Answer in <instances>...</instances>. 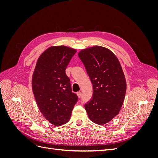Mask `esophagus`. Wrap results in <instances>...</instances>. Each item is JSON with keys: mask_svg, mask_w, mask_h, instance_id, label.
<instances>
[{"mask_svg": "<svg viewBox=\"0 0 158 158\" xmlns=\"http://www.w3.org/2000/svg\"><path fill=\"white\" fill-rule=\"evenodd\" d=\"M77 95H78V98H80L81 96H82V92H81L80 91V92H77Z\"/></svg>", "mask_w": 158, "mask_h": 158, "instance_id": "34e87169", "label": "esophagus"}]
</instances>
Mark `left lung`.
<instances>
[{"label":"left lung","instance_id":"left-lung-1","mask_svg":"<svg viewBox=\"0 0 158 158\" xmlns=\"http://www.w3.org/2000/svg\"><path fill=\"white\" fill-rule=\"evenodd\" d=\"M78 56L93 85V96L85 109L91 121L103 125L118 114L125 99L127 83L122 67L117 56L103 47L83 49Z\"/></svg>","mask_w":158,"mask_h":158}]
</instances>
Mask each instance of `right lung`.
<instances>
[{
  "label": "right lung",
  "mask_w": 158,
  "mask_h": 158,
  "mask_svg": "<svg viewBox=\"0 0 158 158\" xmlns=\"http://www.w3.org/2000/svg\"><path fill=\"white\" fill-rule=\"evenodd\" d=\"M76 52L65 46L51 47L37 60L32 77L37 105L45 118L55 126L67 123L78 97L72 92L65 70Z\"/></svg>",
  "instance_id": "obj_1"
}]
</instances>
